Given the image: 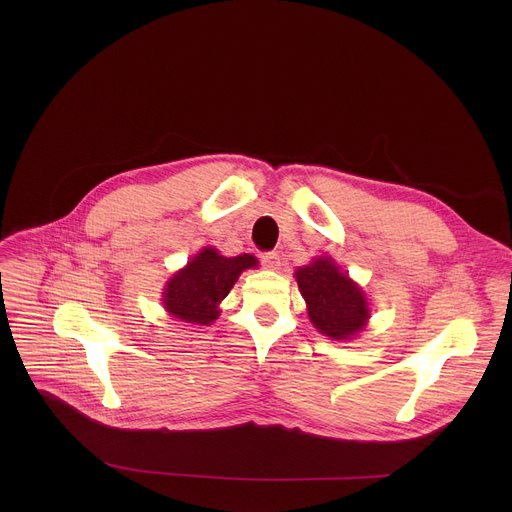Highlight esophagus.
I'll return each instance as SVG.
<instances>
[{
  "mask_svg": "<svg viewBox=\"0 0 512 512\" xmlns=\"http://www.w3.org/2000/svg\"><path fill=\"white\" fill-rule=\"evenodd\" d=\"M259 259L269 269H279V265H281V257L275 251H265V253L259 255Z\"/></svg>",
  "mask_w": 512,
  "mask_h": 512,
  "instance_id": "obj_1",
  "label": "esophagus"
}]
</instances>
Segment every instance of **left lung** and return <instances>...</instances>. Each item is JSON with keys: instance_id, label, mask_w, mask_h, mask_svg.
Returning <instances> with one entry per match:
<instances>
[{"instance_id": "1", "label": "left lung", "mask_w": 512, "mask_h": 512, "mask_svg": "<svg viewBox=\"0 0 512 512\" xmlns=\"http://www.w3.org/2000/svg\"><path fill=\"white\" fill-rule=\"evenodd\" d=\"M312 324L334 340H346L362 330L369 306L362 291L332 259L320 257L296 271Z\"/></svg>"}]
</instances>
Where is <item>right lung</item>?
I'll return each mask as SVG.
<instances>
[{
    "mask_svg": "<svg viewBox=\"0 0 512 512\" xmlns=\"http://www.w3.org/2000/svg\"><path fill=\"white\" fill-rule=\"evenodd\" d=\"M249 267H257L253 255L223 257L216 249L206 247L170 279L164 291V306L174 318L208 326L218 318V304Z\"/></svg>",
    "mask_w": 512,
    "mask_h": 512,
    "instance_id": "right-lung-1",
    "label": "right lung"
}]
</instances>
